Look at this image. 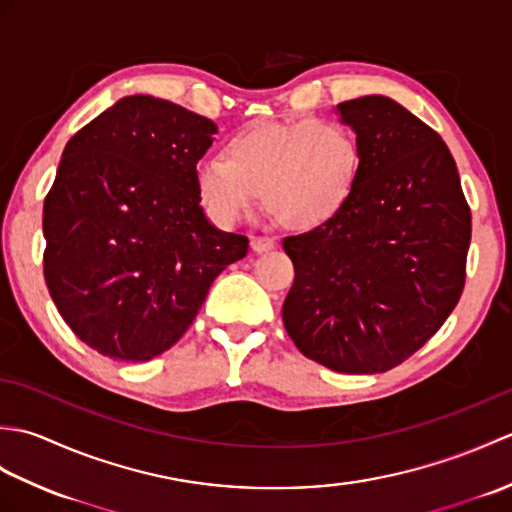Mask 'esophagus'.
Instances as JSON below:
<instances>
[{
    "label": "esophagus",
    "instance_id": "esophagus-1",
    "mask_svg": "<svg viewBox=\"0 0 512 512\" xmlns=\"http://www.w3.org/2000/svg\"><path fill=\"white\" fill-rule=\"evenodd\" d=\"M250 248H253L255 253H266V250L275 248V239L264 237V235H253L250 237Z\"/></svg>",
    "mask_w": 512,
    "mask_h": 512
}]
</instances>
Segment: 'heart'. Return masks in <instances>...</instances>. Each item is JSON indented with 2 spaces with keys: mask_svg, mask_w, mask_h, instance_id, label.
I'll list each match as a JSON object with an SVG mask.
<instances>
[{
  "mask_svg": "<svg viewBox=\"0 0 512 512\" xmlns=\"http://www.w3.org/2000/svg\"><path fill=\"white\" fill-rule=\"evenodd\" d=\"M358 173L361 143L339 118L262 121L228 140L224 158L198 162L195 189L220 226L244 220L262 193L281 224L308 231L343 209Z\"/></svg>",
  "mask_w": 512,
  "mask_h": 512,
  "instance_id": "obj_1",
  "label": "heart"
}]
</instances>
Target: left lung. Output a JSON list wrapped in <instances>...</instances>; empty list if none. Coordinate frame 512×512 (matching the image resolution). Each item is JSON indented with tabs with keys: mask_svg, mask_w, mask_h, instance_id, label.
<instances>
[{
	"mask_svg": "<svg viewBox=\"0 0 512 512\" xmlns=\"http://www.w3.org/2000/svg\"><path fill=\"white\" fill-rule=\"evenodd\" d=\"M361 173L330 222L284 239L295 284L284 301L299 352L341 374H378L418 352L466 281L471 209L438 132L387 96L339 105Z\"/></svg>",
	"mask_w": 512,
	"mask_h": 512,
	"instance_id": "left-lung-1",
	"label": "left lung"
}]
</instances>
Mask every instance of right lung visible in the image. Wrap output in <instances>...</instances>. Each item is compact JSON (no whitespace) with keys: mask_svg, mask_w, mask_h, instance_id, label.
<instances>
[{"mask_svg":"<svg viewBox=\"0 0 512 512\" xmlns=\"http://www.w3.org/2000/svg\"><path fill=\"white\" fill-rule=\"evenodd\" d=\"M217 127L136 94L79 129L43 202V277L63 321L103 356L145 363L189 330L248 237L206 220L195 167Z\"/></svg>","mask_w":512,"mask_h":512,"instance_id":"obj_1","label":"right lung"}]
</instances>
